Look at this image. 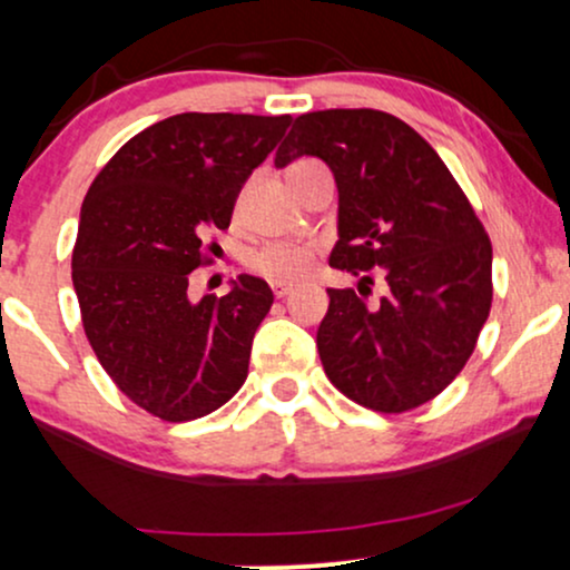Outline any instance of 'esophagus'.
<instances>
[{"mask_svg":"<svg viewBox=\"0 0 570 570\" xmlns=\"http://www.w3.org/2000/svg\"><path fill=\"white\" fill-rule=\"evenodd\" d=\"M271 289H273V294H276V297L281 299V297H286V294L292 292V284H284V281H273Z\"/></svg>","mask_w":570,"mask_h":570,"instance_id":"obj_1","label":"esophagus"}]
</instances>
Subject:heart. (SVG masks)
Instances as JSON below:
<instances>
[{"label": "heart", "instance_id": "b5f03b06", "mask_svg": "<svg viewBox=\"0 0 570 570\" xmlns=\"http://www.w3.org/2000/svg\"><path fill=\"white\" fill-rule=\"evenodd\" d=\"M299 163L307 160H297L292 163V168H297ZM313 257H316V248L307 244H267L257 252L248 254V271L257 273L267 281H297L303 278L311 267Z\"/></svg>", "mask_w": 570, "mask_h": 570}]
</instances>
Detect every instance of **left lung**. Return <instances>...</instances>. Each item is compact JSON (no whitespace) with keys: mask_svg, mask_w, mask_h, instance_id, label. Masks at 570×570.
Returning a JSON list of instances; mask_svg holds the SVG:
<instances>
[{"mask_svg":"<svg viewBox=\"0 0 570 570\" xmlns=\"http://www.w3.org/2000/svg\"><path fill=\"white\" fill-rule=\"evenodd\" d=\"M316 155L340 193L330 265L351 276L383 271L370 286L326 289L316 345L332 385L362 407L407 412L440 396L476 348L493 303V246L472 203L434 147L377 109L307 112L276 153L284 168ZM370 281L372 276H364Z\"/></svg>","mask_w":570,"mask_h":570,"instance_id":"obj_1","label":"left lung"}]
</instances>
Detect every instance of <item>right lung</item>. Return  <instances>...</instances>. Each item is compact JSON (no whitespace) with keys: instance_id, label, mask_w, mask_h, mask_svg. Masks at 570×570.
Masks as SVG:
<instances>
[{"instance_id":"obj_1","label":"right lung","mask_w":570,"mask_h":570,"mask_svg":"<svg viewBox=\"0 0 570 570\" xmlns=\"http://www.w3.org/2000/svg\"><path fill=\"white\" fill-rule=\"evenodd\" d=\"M292 117L185 112L144 128L85 195L71 281L90 348L136 407L168 423L219 410L248 375L257 326L273 305L263 278L189 303L203 235L230 227L248 174Z\"/></svg>"}]
</instances>
